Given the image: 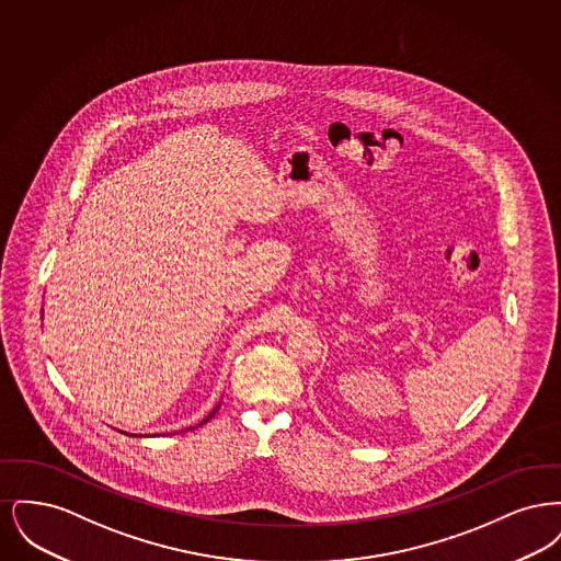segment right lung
I'll use <instances>...</instances> for the list:
<instances>
[{
  "label": "right lung",
  "mask_w": 561,
  "mask_h": 561,
  "mask_svg": "<svg viewBox=\"0 0 561 561\" xmlns=\"http://www.w3.org/2000/svg\"><path fill=\"white\" fill-rule=\"evenodd\" d=\"M213 414H214V412H213ZM213 414H210V416H213ZM210 416H208V419H210ZM208 419H206V421H208ZM206 421H204V423H206Z\"/></svg>",
  "instance_id": "right-lung-1"
}]
</instances>
